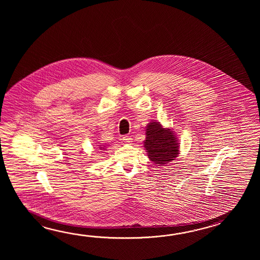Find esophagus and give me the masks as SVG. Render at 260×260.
Here are the masks:
<instances>
[{
  "label": "esophagus",
  "instance_id": "34e87169",
  "mask_svg": "<svg viewBox=\"0 0 260 260\" xmlns=\"http://www.w3.org/2000/svg\"><path fill=\"white\" fill-rule=\"evenodd\" d=\"M122 140H123L125 143H131V142H132V138L129 137V136H123Z\"/></svg>",
  "mask_w": 260,
  "mask_h": 260
}]
</instances>
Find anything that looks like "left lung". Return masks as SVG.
Instances as JSON below:
<instances>
[{
    "mask_svg": "<svg viewBox=\"0 0 260 260\" xmlns=\"http://www.w3.org/2000/svg\"><path fill=\"white\" fill-rule=\"evenodd\" d=\"M144 148L148 152L149 160L156 166L168 165L175 160L179 152V145L169 128H162L160 122H149L146 127V140Z\"/></svg>",
    "mask_w": 260,
    "mask_h": 260,
    "instance_id": "1",
    "label": "left lung"
}]
</instances>
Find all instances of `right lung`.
I'll return each mask as SVG.
<instances>
[{"mask_svg": "<svg viewBox=\"0 0 260 260\" xmlns=\"http://www.w3.org/2000/svg\"><path fill=\"white\" fill-rule=\"evenodd\" d=\"M104 149V148H103V147H100V149Z\"/></svg>", "mask_w": 260, "mask_h": 260, "instance_id": "1", "label": "right lung"}]
</instances>
